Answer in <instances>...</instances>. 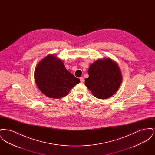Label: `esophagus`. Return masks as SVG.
I'll return each instance as SVG.
<instances>
[{
    "label": "esophagus",
    "instance_id": "esophagus-1",
    "mask_svg": "<svg viewBox=\"0 0 155 155\" xmlns=\"http://www.w3.org/2000/svg\"><path fill=\"white\" fill-rule=\"evenodd\" d=\"M80 81H81V82H84V78L83 77H80Z\"/></svg>",
    "mask_w": 155,
    "mask_h": 155
}]
</instances>
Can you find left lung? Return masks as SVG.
I'll return each instance as SVG.
<instances>
[{
	"mask_svg": "<svg viewBox=\"0 0 155 155\" xmlns=\"http://www.w3.org/2000/svg\"><path fill=\"white\" fill-rule=\"evenodd\" d=\"M85 85L98 99H107L116 92L122 75L118 64L110 59L97 60L89 68Z\"/></svg>",
	"mask_w": 155,
	"mask_h": 155,
	"instance_id": "8db88e82",
	"label": "left lung"
}]
</instances>
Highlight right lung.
<instances>
[{
    "label": "right lung",
    "instance_id": "1",
    "mask_svg": "<svg viewBox=\"0 0 155 155\" xmlns=\"http://www.w3.org/2000/svg\"><path fill=\"white\" fill-rule=\"evenodd\" d=\"M34 77L38 88L45 95L56 99L67 95L80 82L67 70L62 60L54 55L47 56L39 63Z\"/></svg>",
    "mask_w": 155,
    "mask_h": 155
}]
</instances>
